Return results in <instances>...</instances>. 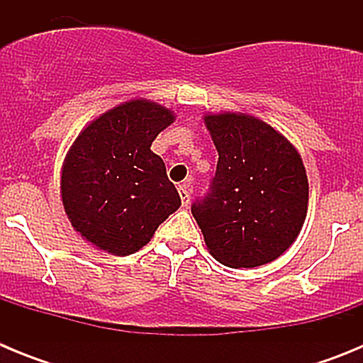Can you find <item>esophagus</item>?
<instances>
[{
	"label": "esophagus",
	"mask_w": 363,
	"mask_h": 363,
	"mask_svg": "<svg viewBox=\"0 0 363 363\" xmlns=\"http://www.w3.org/2000/svg\"><path fill=\"white\" fill-rule=\"evenodd\" d=\"M191 184H182L178 187V192H179V198H182V203H184V207H187L189 203H191Z\"/></svg>",
	"instance_id": "esophagus-1"
}]
</instances>
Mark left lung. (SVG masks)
Segmentation results:
<instances>
[{"label": "left lung", "mask_w": 363, "mask_h": 363, "mask_svg": "<svg viewBox=\"0 0 363 363\" xmlns=\"http://www.w3.org/2000/svg\"><path fill=\"white\" fill-rule=\"evenodd\" d=\"M218 150L216 174L192 216L214 259L258 267L284 255L307 216L309 182L293 143L242 112L203 118Z\"/></svg>", "instance_id": "8db88e82"}]
</instances>
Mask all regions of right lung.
I'll use <instances>...</instances> for the list:
<instances>
[{
  "mask_svg": "<svg viewBox=\"0 0 363 363\" xmlns=\"http://www.w3.org/2000/svg\"><path fill=\"white\" fill-rule=\"evenodd\" d=\"M174 114L130 99L86 125L62 169L63 209L86 242L114 256L140 251L182 205L150 145Z\"/></svg>",
  "mask_w": 363,
  "mask_h": 363,
  "instance_id": "obj_1",
  "label": "right lung"
}]
</instances>
